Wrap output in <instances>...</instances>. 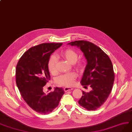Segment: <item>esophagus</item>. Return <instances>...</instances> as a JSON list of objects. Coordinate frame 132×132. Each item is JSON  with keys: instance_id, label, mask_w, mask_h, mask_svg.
I'll list each match as a JSON object with an SVG mask.
<instances>
[{"instance_id": "obj_1", "label": "esophagus", "mask_w": 132, "mask_h": 132, "mask_svg": "<svg viewBox=\"0 0 132 132\" xmlns=\"http://www.w3.org/2000/svg\"><path fill=\"white\" fill-rule=\"evenodd\" d=\"M63 90H64L65 92H67V91H68L72 90H73V88H72V87H65V88L63 89Z\"/></svg>"}]
</instances>
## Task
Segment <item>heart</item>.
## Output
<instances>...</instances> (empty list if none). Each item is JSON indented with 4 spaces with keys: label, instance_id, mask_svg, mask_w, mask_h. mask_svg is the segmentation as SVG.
Wrapping results in <instances>:
<instances>
[{
    "label": "heart",
    "instance_id": "b5f03b06",
    "mask_svg": "<svg viewBox=\"0 0 132 132\" xmlns=\"http://www.w3.org/2000/svg\"><path fill=\"white\" fill-rule=\"evenodd\" d=\"M60 55L67 60L71 64H76L75 67L77 69L81 70L82 69V64L81 62H77L78 60L77 53L73 50L71 49L62 51L60 53ZM48 68L49 71L52 74H55L57 72V59L52 55L50 57L48 62ZM77 77V75L75 73L71 72L69 73L60 75L56 78V82L58 84L70 87L74 85L75 79Z\"/></svg>",
    "mask_w": 132,
    "mask_h": 132
}]
</instances>
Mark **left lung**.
Returning <instances> with one entry per match:
<instances>
[{
  "mask_svg": "<svg viewBox=\"0 0 132 132\" xmlns=\"http://www.w3.org/2000/svg\"><path fill=\"white\" fill-rule=\"evenodd\" d=\"M67 45L79 48L87 61L80 83L84 87L90 85L92 90L89 92L82 91L78 103L88 110H96L108 98L114 84L112 62L99 47L89 41H75Z\"/></svg>",
  "mask_w": 132,
  "mask_h": 132,
  "instance_id": "1",
  "label": "left lung"
}]
</instances>
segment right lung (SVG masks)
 <instances>
[{
    "label": "right lung",
    "instance_id": "add662e5",
    "mask_svg": "<svg viewBox=\"0 0 132 132\" xmlns=\"http://www.w3.org/2000/svg\"><path fill=\"white\" fill-rule=\"evenodd\" d=\"M62 43H44L32 47L23 54L16 66V84L28 105L40 114H49L57 106L65 91L55 87L47 94L43 86L50 79L48 62L52 54Z\"/></svg>",
    "mask_w": 132,
    "mask_h": 132
}]
</instances>
